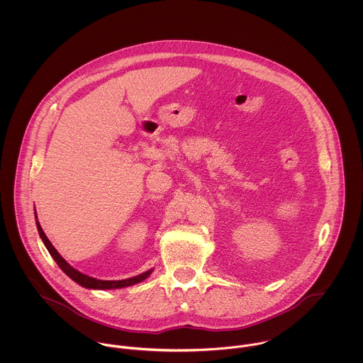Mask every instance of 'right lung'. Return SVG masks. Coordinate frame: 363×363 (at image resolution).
<instances>
[{
	"label": "right lung",
	"mask_w": 363,
	"mask_h": 363,
	"mask_svg": "<svg viewBox=\"0 0 363 363\" xmlns=\"http://www.w3.org/2000/svg\"><path fill=\"white\" fill-rule=\"evenodd\" d=\"M36 219H38V216H36ZM36 226H38L39 235H40V238H42V240H43L46 249H48L49 253L52 255L54 261L58 264V267H60L72 281H75L77 284H79V285L84 286V288H88V289H118V288H125V286H131V285H135V284H138V282H143V281L147 279V278L151 275V272L154 271V269H148V271H145V272H143V274H140V275H135V277L127 278V279H120V281H102V279H96V278L88 277V275L79 272L78 269H75L74 267H71L65 259H62V257L58 255V252L54 249V246L50 243V240L48 239L46 233L43 232V229H42L39 220H36Z\"/></svg>",
	"instance_id": "add662e5"
}]
</instances>
